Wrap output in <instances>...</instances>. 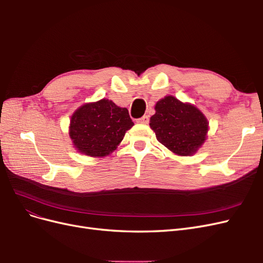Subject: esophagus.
<instances>
[{
	"label": "esophagus",
	"mask_w": 263,
	"mask_h": 263,
	"mask_svg": "<svg viewBox=\"0 0 263 263\" xmlns=\"http://www.w3.org/2000/svg\"><path fill=\"white\" fill-rule=\"evenodd\" d=\"M136 122H137V123H140V124H148V122H149V117H148L147 115H145V116H142V117L138 118Z\"/></svg>",
	"instance_id": "34e87169"
}]
</instances>
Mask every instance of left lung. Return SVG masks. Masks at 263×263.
I'll use <instances>...</instances> for the list:
<instances>
[{
  "instance_id": "left-lung-1",
  "label": "left lung",
  "mask_w": 263,
  "mask_h": 263,
  "mask_svg": "<svg viewBox=\"0 0 263 263\" xmlns=\"http://www.w3.org/2000/svg\"><path fill=\"white\" fill-rule=\"evenodd\" d=\"M150 127L159 142L179 156L195 154L206 140L209 122L200 109L174 97L157 102Z\"/></svg>"
}]
</instances>
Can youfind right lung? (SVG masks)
Returning a JSON list of instances; mask_svg holds the SVG:
<instances>
[{
	"label": "right lung",
	"mask_w": 263,
	"mask_h": 263,
	"mask_svg": "<svg viewBox=\"0 0 263 263\" xmlns=\"http://www.w3.org/2000/svg\"><path fill=\"white\" fill-rule=\"evenodd\" d=\"M133 125L128 109L102 99L76 110L71 116L69 135L79 153L105 157L116 149Z\"/></svg>",
	"instance_id": "1"
}]
</instances>
